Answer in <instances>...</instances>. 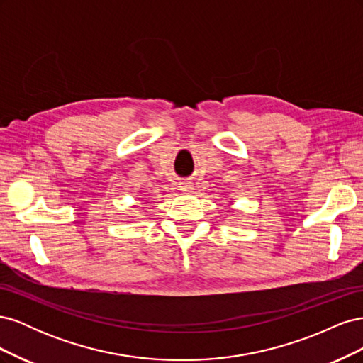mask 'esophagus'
Here are the masks:
<instances>
[{"label":"esophagus","mask_w":363,"mask_h":363,"mask_svg":"<svg viewBox=\"0 0 363 363\" xmlns=\"http://www.w3.org/2000/svg\"><path fill=\"white\" fill-rule=\"evenodd\" d=\"M180 191H183L184 194H191L194 191V184L191 182H183L180 183Z\"/></svg>","instance_id":"esophagus-1"}]
</instances>
